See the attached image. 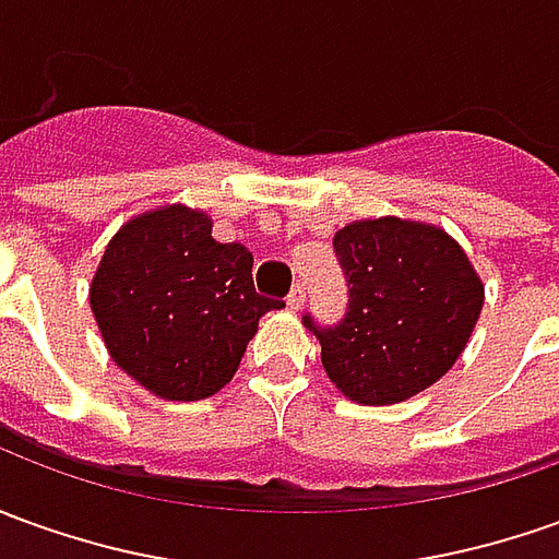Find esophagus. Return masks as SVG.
<instances>
[{"label": "esophagus", "instance_id": "obj_1", "mask_svg": "<svg viewBox=\"0 0 559 559\" xmlns=\"http://www.w3.org/2000/svg\"><path fill=\"white\" fill-rule=\"evenodd\" d=\"M304 298H307V295H304V286H301V283H298V286L288 292V298H286L288 310H301Z\"/></svg>", "mask_w": 559, "mask_h": 559}]
</instances>
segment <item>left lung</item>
Wrapping results in <instances>:
<instances>
[{
	"label": "left lung",
	"mask_w": 559,
	"mask_h": 559,
	"mask_svg": "<svg viewBox=\"0 0 559 559\" xmlns=\"http://www.w3.org/2000/svg\"><path fill=\"white\" fill-rule=\"evenodd\" d=\"M349 283L341 325L307 329L329 380L356 404H399L429 390L463 356L484 307V283L444 228L395 215L334 234Z\"/></svg>",
	"instance_id": "obj_1"
}]
</instances>
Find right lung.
<instances>
[{"mask_svg":"<svg viewBox=\"0 0 559 559\" xmlns=\"http://www.w3.org/2000/svg\"><path fill=\"white\" fill-rule=\"evenodd\" d=\"M280 307L252 286V252L215 240L213 218L185 203L124 222L91 280L111 361L167 402H200L230 383L258 319Z\"/></svg>","mask_w":559,"mask_h":559,"instance_id":"right-lung-1","label":"right lung"}]
</instances>
